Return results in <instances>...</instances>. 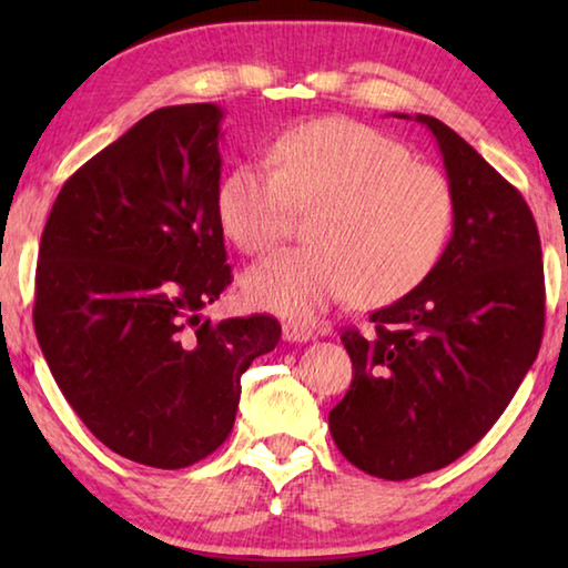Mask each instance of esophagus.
I'll return each instance as SVG.
<instances>
[{
    "mask_svg": "<svg viewBox=\"0 0 568 568\" xmlns=\"http://www.w3.org/2000/svg\"><path fill=\"white\" fill-rule=\"evenodd\" d=\"M283 338L291 341V343H307V341L315 338V333L311 328H305V325H297V323L287 321L283 325Z\"/></svg>",
    "mask_w": 568,
    "mask_h": 568,
    "instance_id": "34e87169",
    "label": "esophagus"
}]
</instances>
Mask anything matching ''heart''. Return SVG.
Returning a JSON list of instances; mask_svg holds the SVG:
<instances>
[{"instance_id":"obj_1","label":"heart","mask_w":568,"mask_h":568,"mask_svg":"<svg viewBox=\"0 0 568 568\" xmlns=\"http://www.w3.org/2000/svg\"><path fill=\"white\" fill-rule=\"evenodd\" d=\"M275 168L237 165L220 182L217 220L250 255L281 243L295 210H315L313 245L281 250L253 267L243 293L291 321H315L355 293L361 303L406 295L448 245L456 200L436 168L368 124L323 118L275 140Z\"/></svg>"}]
</instances>
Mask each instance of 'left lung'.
<instances>
[{"instance_id":"obj_1","label":"left lung","mask_w":568,"mask_h":568,"mask_svg":"<svg viewBox=\"0 0 568 568\" xmlns=\"http://www.w3.org/2000/svg\"><path fill=\"white\" fill-rule=\"evenodd\" d=\"M408 118V114H398ZM454 190V235L426 281L345 328L353 383L331 436L365 474L406 480L438 470L488 434L541 348L546 291L536 220L511 182L436 118Z\"/></svg>"}]
</instances>
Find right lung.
I'll return each instance as SVG.
<instances>
[{
  "mask_svg": "<svg viewBox=\"0 0 568 568\" xmlns=\"http://www.w3.org/2000/svg\"><path fill=\"white\" fill-rule=\"evenodd\" d=\"M213 102L172 104L64 182L34 277V331L92 436L152 468H185L230 436L240 376L281 341L273 315L213 323L233 283L217 220Z\"/></svg>",
  "mask_w": 568,
  "mask_h": 568,
  "instance_id": "1",
  "label": "right lung"
}]
</instances>
